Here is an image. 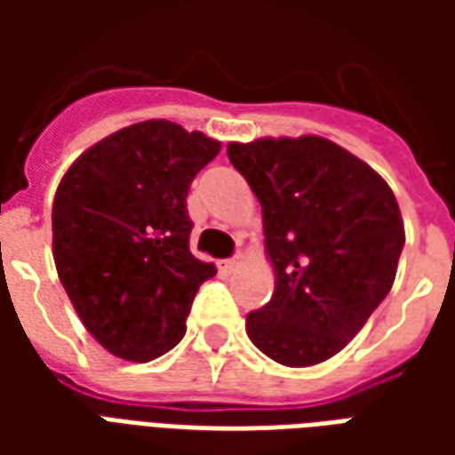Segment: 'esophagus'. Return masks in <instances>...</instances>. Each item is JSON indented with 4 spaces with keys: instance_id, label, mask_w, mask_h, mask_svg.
Masks as SVG:
<instances>
[{
    "instance_id": "1",
    "label": "esophagus",
    "mask_w": 455,
    "mask_h": 455,
    "mask_svg": "<svg viewBox=\"0 0 455 455\" xmlns=\"http://www.w3.org/2000/svg\"><path fill=\"white\" fill-rule=\"evenodd\" d=\"M238 263V256L236 258H228V260H224V267H227V270H231V267L236 266Z\"/></svg>"
}]
</instances>
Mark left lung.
Segmentation results:
<instances>
[{
	"mask_svg": "<svg viewBox=\"0 0 455 455\" xmlns=\"http://www.w3.org/2000/svg\"><path fill=\"white\" fill-rule=\"evenodd\" d=\"M263 207L275 292L246 316L267 358L305 368L331 358L390 292L404 224L387 182L319 136L228 143Z\"/></svg>",
	"mask_w": 455,
	"mask_h": 455,
	"instance_id": "1",
	"label": "left lung"
}]
</instances>
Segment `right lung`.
<instances>
[{
	"mask_svg": "<svg viewBox=\"0 0 455 455\" xmlns=\"http://www.w3.org/2000/svg\"><path fill=\"white\" fill-rule=\"evenodd\" d=\"M219 148L172 121H140L83 153L58 185V277L87 331L124 361L178 346L199 285L217 275L189 251L188 192Z\"/></svg>",
	"mask_w": 455,
	"mask_h": 455,
	"instance_id": "1",
	"label": "right lung"
}]
</instances>
